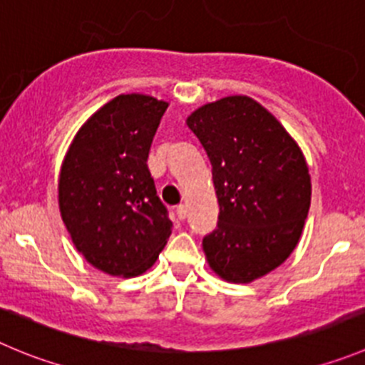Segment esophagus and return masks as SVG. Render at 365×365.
Masks as SVG:
<instances>
[{
	"mask_svg": "<svg viewBox=\"0 0 365 365\" xmlns=\"http://www.w3.org/2000/svg\"><path fill=\"white\" fill-rule=\"evenodd\" d=\"M176 216H178V220H185L187 217V205H178L176 207Z\"/></svg>",
	"mask_w": 365,
	"mask_h": 365,
	"instance_id": "1",
	"label": "esophagus"
}]
</instances>
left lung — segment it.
<instances>
[{
  "label": "left lung",
  "instance_id": "left-lung-1",
  "mask_svg": "<svg viewBox=\"0 0 365 365\" xmlns=\"http://www.w3.org/2000/svg\"><path fill=\"white\" fill-rule=\"evenodd\" d=\"M212 165L217 227L203 237L210 270L252 282L284 263L312 202L308 163L281 122L254 98L230 95L185 120Z\"/></svg>",
  "mask_w": 365,
  "mask_h": 365
}]
</instances>
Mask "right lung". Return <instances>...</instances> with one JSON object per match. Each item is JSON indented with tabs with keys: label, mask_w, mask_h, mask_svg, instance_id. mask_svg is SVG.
<instances>
[{
	"label": "right lung",
	"mask_w": 365,
	"mask_h": 365,
	"mask_svg": "<svg viewBox=\"0 0 365 365\" xmlns=\"http://www.w3.org/2000/svg\"><path fill=\"white\" fill-rule=\"evenodd\" d=\"M169 102L124 93L73 136L57 183L61 217L84 259L115 277H136L158 259L173 223L148 169Z\"/></svg>",
	"instance_id": "add662e5"
}]
</instances>
